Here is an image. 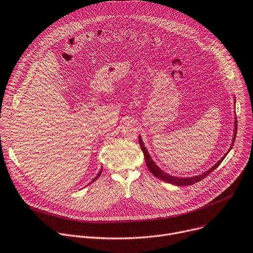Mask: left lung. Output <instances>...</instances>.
Listing matches in <instances>:
<instances>
[{
	"instance_id": "8db88e82",
	"label": "left lung",
	"mask_w": 253,
	"mask_h": 253,
	"mask_svg": "<svg viewBox=\"0 0 253 253\" xmlns=\"http://www.w3.org/2000/svg\"><path fill=\"white\" fill-rule=\"evenodd\" d=\"M236 132H237V121L235 120V131H234V137H233V143H232L230 149L232 148V146H233V144H234V141H235V138H236ZM138 138H139V145H140V147H141V149H142V151H143V153H144V159H145L146 166H147L148 169L151 171V173H152L155 177H158L159 179H162V180H164V181H166V182L172 183V185H175V186H180V187L191 186V185H194V183H196V182H198V181L204 179L207 175H209L213 170H215V169L221 165V163L223 162V159L226 157V154H225V156H224L221 160H219V162H218L213 168H211L208 171L204 172L203 174H200V175H197V176H193V177H176V176H172V175H169V174L164 172L162 169H160L154 164V162L151 159V157H150V155H149L147 149L144 147L141 138H140V137H138ZM230 149H229V150H230Z\"/></svg>"
}]
</instances>
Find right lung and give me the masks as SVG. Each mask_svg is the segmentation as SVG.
Wrapping results in <instances>:
<instances>
[{"label":"right lung","instance_id":"right-lung-1","mask_svg":"<svg viewBox=\"0 0 253 253\" xmlns=\"http://www.w3.org/2000/svg\"><path fill=\"white\" fill-rule=\"evenodd\" d=\"M102 169H103V168H102ZM102 169H101V171H100V172L98 173V175H97V176H96V177H95V178H94L93 180H91V182H93V181H95V180H96V179H97V178H98V177H99V176L101 175V173H102Z\"/></svg>","mask_w":253,"mask_h":253}]
</instances>
